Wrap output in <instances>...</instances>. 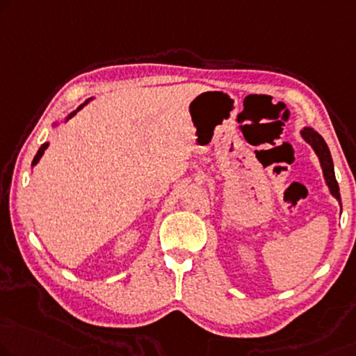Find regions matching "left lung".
<instances>
[{"label":"left lung","mask_w":356,"mask_h":356,"mask_svg":"<svg viewBox=\"0 0 356 356\" xmlns=\"http://www.w3.org/2000/svg\"><path fill=\"white\" fill-rule=\"evenodd\" d=\"M302 139H304L307 144H309L314 152L316 153L318 161H320L321 171H323V177H325V182L330 188V193L339 201V206H341V212H342V201H341V193H339V184L336 180V174H334V163H332V156L330 148H327V144L325 139L318 134V132L314 129V127H304L300 131Z\"/></svg>","instance_id":"obj_1"}]
</instances>
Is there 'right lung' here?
<instances>
[{"label":"right lung","instance_id":"right-lung-1","mask_svg":"<svg viewBox=\"0 0 356 356\" xmlns=\"http://www.w3.org/2000/svg\"><path fill=\"white\" fill-rule=\"evenodd\" d=\"M94 97H89L88 100H84V104H81V105H79V107L76 108V110H73V111H70V113H68L67 116H65V118H59V120H56L54 121V123H52L51 126L52 127H57V126H60V123H65V121H68V120H70L72 118V116H75L76 115V111H79V110H81L83 107H86V105L89 104V102H91V100H92ZM47 147H49V144H47V142H44V144H42L40 148H38V152H36V155H35V158H33V161H31V168H35L36 166V164H38V161L41 160V156L42 155H44V150H46V148Z\"/></svg>","mask_w":356,"mask_h":356}]
</instances>
